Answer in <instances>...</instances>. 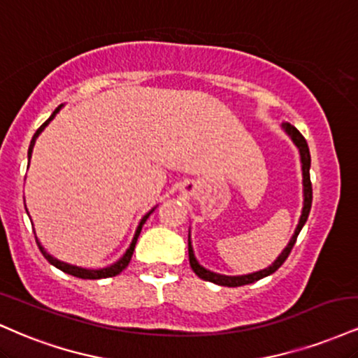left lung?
Instances as JSON below:
<instances>
[{
  "mask_svg": "<svg viewBox=\"0 0 358 358\" xmlns=\"http://www.w3.org/2000/svg\"><path fill=\"white\" fill-rule=\"evenodd\" d=\"M282 130L285 131L288 136H290V140L294 141V145L296 146V148H299L300 163H302V176H303V182H302L303 183V208H302V215H300L299 225H296L294 235H292V238H290V242H288L287 247L282 250V253H280V255L277 257V260H275L272 265H268L264 270H258V272L247 273V275H220V273L210 272V270H206L205 266H201L200 264H198L195 252H193V247H192V235H190V231H188V257H190V265H192L193 272H195L201 280L217 283V285H222V287L248 285V283H253V282H257V280L265 278V277H268V275H272L273 272H277L280 266L283 265V262L287 260V257L290 255L292 248H294V245L296 242V236H299L300 230H302L305 222H307L310 208H312V183H310V150H308L307 140H305V138L302 136V133L296 130L295 127H292L290 123H283Z\"/></svg>",
  "mask_w": 358,
  "mask_h": 358,
  "instance_id": "obj_1",
  "label": "left lung"
}]
</instances>
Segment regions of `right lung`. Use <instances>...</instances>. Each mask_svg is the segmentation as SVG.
I'll return each instance as SVG.
<instances>
[{"mask_svg": "<svg viewBox=\"0 0 358 358\" xmlns=\"http://www.w3.org/2000/svg\"><path fill=\"white\" fill-rule=\"evenodd\" d=\"M62 108H63V105H59L58 108H56V110L53 111V115H51L50 118L46 120V122L43 123L41 127L38 128V130H36V133H34V135H33V138H31V143H29V148H28V166H29V160H31L33 146H34V143H36V138L40 136V133H41L43 130H45L46 127H48L51 120L55 118L56 113H58V111L62 110ZM155 208H157V206H155ZM155 208H152V210H150L148 213L143 215V218H141L140 223H138V227H136V230H135V235H133V240H131L130 247L127 248V252L123 253V257L120 258V260H116L115 264H111V265H108V266H105V268H81V266L70 265V264H66V262H62V260H58V258H55L53 255H50V253L46 252L45 248H43V245L40 243V240H38V236H36V243H38V247H40V250H41L43 257H45L46 260H48L51 265L56 266V268H59V270H62V272H64V273H68V275H73V277H78V278H85V280H100V278H108V277H115V275H118L120 272H123V270L127 268V266H128V264H130V260H131V255H133V252H135V245H136V240H138V236H140L141 227L145 225L146 218H148L150 215H152V213L155 212ZM27 213H28V208H27ZM28 215H29V213H28ZM29 220H31V217H29Z\"/></svg>", "mask_w": 358, "mask_h": 358, "instance_id": "right-lung-1", "label": "right lung"}]
</instances>
